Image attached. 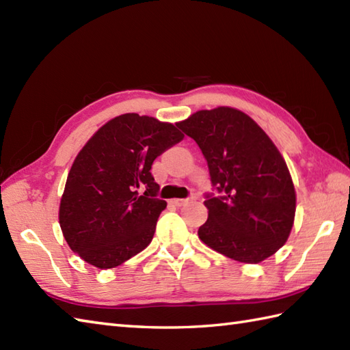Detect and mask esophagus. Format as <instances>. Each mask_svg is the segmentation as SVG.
<instances>
[{
  "label": "esophagus",
  "mask_w": 350,
  "mask_h": 350,
  "mask_svg": "<svg viewBox=\"0 0 350 350\" xmlns=\"http://www.w3.org/2000/svg\"><path fill=\"white\" fill-rule=\"evenodd\" d=\"M189 200H191V198H174L171 203H173V204L177 206V207H180V206H183V204H187V203L189 202Z\"/></svg>",
  "instance_id": "esophagus-1"
}]
</instances>
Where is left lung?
Wrapping results in <instances>:
<instances>
[{
    "mask_svg": "<svg viewBox=\"0 0 350 350\" xmlns=\"http://www.w3.org/2000/svg\"><path fill=\"white\" fill-rule=\"evenodd\" d=\"M207 161L209 217L198 228L207 247L242 263H260L286 243L296 211L286 161L260 126L239 109L197 111L177 123Z\"/></svg>",
    "mask_w": 350,
    "mask_h": 350,
    "instance_id": "8db88e82",
    "label": "left lung"
}]
</instances>
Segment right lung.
Wrapping results in <instances>:
<instances>
[{
  "instance_id": "right-lung-1",
  "label": "right lung",
  "mask_w": 350,
  "mask_h": 350,
  "mask_svg": "<svg viewBox=\"0 0 350 350\" xmlns=\"http://www.w3.org/2000/svg\"><path fill=\"white\" fill-rule=\"evenodd\" d=\"M171 123L118 116L87 141L73 161L60 203V227L73 252L100 269L137 256L152 242L165 209L153 161L180 143Z\"/></svg>"
}]
</instances>
